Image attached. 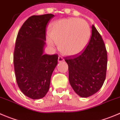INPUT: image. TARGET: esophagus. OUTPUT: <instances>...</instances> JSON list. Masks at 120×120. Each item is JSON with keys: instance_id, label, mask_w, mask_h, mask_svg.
<instances>
[{"instance_id": "1", "label": "esophagus", "mask_w": 120, "mask_h": 120, "mask_svg": "<svg viewBox=\"0 0 120 120\" xmlns=\"http://www.w3.org/2000/svg\"><path fill=\"white\" fill-rule=\"evenodd\" d=\"M64 61V58H62V56H59L58 57V62H63Z\"/></svg>"}]
</instances>
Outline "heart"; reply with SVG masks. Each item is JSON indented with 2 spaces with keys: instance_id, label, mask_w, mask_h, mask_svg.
Listing matches in <instances>:
<instances>
[{
  "instance_id": "heart-1",
  "label": "heart",
  "mask_w": 120,
  "mask_h": 120,
  "mask_svg": "<svg viewBox=\"0 0 120 120\" xmlns=\"http://www.w3.org/2000/svg\"><path fill=\"white\" fill-rule=\"evenodd\" d=\"M47 42L51 47L54 42L63 54L76 56L86 48L91 39V32L86 21L71 18L54 22L51 24Z\"/></svg>"
}]
</instances>
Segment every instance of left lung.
<instances>
[{
    "label": "left lung",
    "mask_w": 120,
    "mask_h": 120,
    "mask_svg": "<svg viewBox=\"0 0 120 120\" xmlns=\"http://www.w3.org/2000/svg\"><path fill=\"white\" fill-rule=\"evenodd\" d=\"M92 35L85 51L78 56L67 57L69 81L76 94L86 98L97 93L106 77L107 53L102 37L92 25Z\"/></svg>",
    "instance_id": "8db88e82"
}]
</instances>
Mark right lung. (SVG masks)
<instances>
[{"label":"right lung","instance_id":"add662e5","mask_svg":"<svg viewBox=\"0 0 120 120\" xmlns=\"http://www.w3.org/2000/svg\"><path fill=\"white\" fill-rule=\"evenodd\" d=\"M52 14L34 15L25 22L18 32L13 64L19 89L33 100L42 98L49 88L58 55L44 54L45 30Z\"/></svg>","mask_w":120,"mask_h":120}]
</instances>
